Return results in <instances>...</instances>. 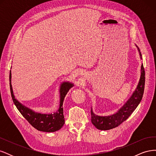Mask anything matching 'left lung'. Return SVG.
I'll use <instances>...</instances> for the list:
<instances>
[{
    "label": "left lung",
    "mask_w": 156,
    "mask_h": 156,
    "mask_svg": "<svg viewBox=\"0 0 156 156\" xmlns=\"http://www.w3.org/2000/svg\"><path fill=\"white\" fill-rule=\"evenodd\" d=\"M138 49L140 58L142 60L139 48L135 45ZM145 83V73L143 64H141L140 75L137 85L124 104L115 113L108 116L97 115L91 108V122L97 129L100 130H109L119 126L122 122L126 120L137 107L143 98Z\"/></svg>",
    "instance_id": "left-lung-1"
}]
</instances>
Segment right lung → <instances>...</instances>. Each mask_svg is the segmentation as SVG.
<instances>
[{"label": "right lung", "mask_w": 156, "mask_h": 156, "mask_svg": "<svg viewBox=\"0 0 156 156\" xmlns=\"http://www.w3.org/2000/svg\"><path fill=\"white\" fill-rule=\"evenodd\" d=\"M74 86V84L69 81H63L61 83L59 88L60 103L59 107L56 112L53 113L43 114L37 112L25 106L17 100L13 91L12 85V73H10V87L11 95L14 104L18 111L25 117V119L37 130L44 132H55L62 128L65 123L63 103L64 98L69 89Z\"/></svg>", "instance_id": "add662e5"}]
</instances>
